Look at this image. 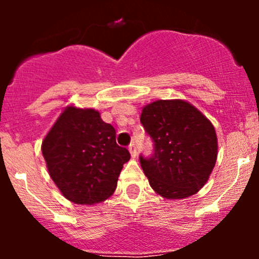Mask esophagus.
<instances>
[{
  "instance_id": "esophagus-1",
  "label": "esophagus",
  "mask_w": 259,
  "mask_h": 259,
  "mask_svg": "<svg viewBox=\"0 0 259 259\" xmlns=\"http://www.w3.org/2000/svg\"><path fill=\"white\" fill-rule=\"evenodd\" d=\"M128 149H130V153H131V155L132 157H136V154H137V148H136V145H135V144H131V145L128 146Z\"/></svg>"
}]
</instances>
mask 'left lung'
Wrapping results in <instances>:
<instances>
[{"instance_id":"8db88e82","label":"left lung","mask_w":259,"mask_h":259,"mask_svg":"<svg viewBox=\"0 0 259 259\" xmlns=\"http://www.w3.org/2000/svg\"><path fill=\"white\" fill-rule=\"evenodd\" d=\"M140 122L153 141L149 157L140 164L149 184L164 198L189 197L209 179L217 162L214 125L182 100H159L143 109Z\"/></svg>"}]
</instances>
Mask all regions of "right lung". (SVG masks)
I'll list each match as a JSON object with an SVG mask.
<instances>
[{
  "mask_svg": "<svg viewBox=\"0 0 259 259\" xmlns=\"http://www.w3.org/2000/svg\"><path fill=\"white\" fill-rule=\"evenodd\" d=\"M42 155L53 182L67 200L93 205L116 188L128 149L116 144L115 128L93 109L68 106L42 141Z\"/></svg>",
  "mask_w": 259,
  "mask_h": 259,
  "instance_id": "add662e5",
  "label": "right lung"
}]
</instances>
